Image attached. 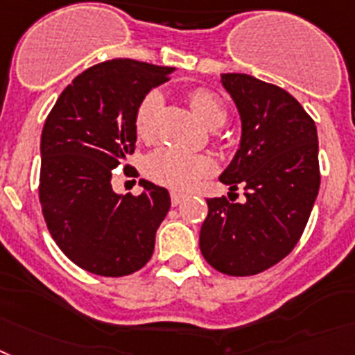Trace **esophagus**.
Instances as JSON below:
<instances>
[{"label": "esophagus", "mask_w": 355, "mask_h": 355, "mask_svg": "<svg viewBox=\"0 0 355 355\" xmlns=\"http://www.w3.org/2000/svg\"><path fill=\"white\" fill-rule=\"evenodd\" d=\"M186 198V195H182V193H171V204L173 205H178L180 202Z\"/></svg>", "instance_id": "esophagus-1"}]
</instances>
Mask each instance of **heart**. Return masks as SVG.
<instances>
[{"label":"heart","instance_id":"obj_1","mask_svg":"<svg viewBox=\"0 0 355 355\" xmlns=\"http://www.w3.org/2000/svg\"><path fill=\"white\" fill-rule=\"evenodd\" d=\"M189 103L205 126L220 128L227 119V110L222 101L205 88H195L189 92ZM162 106V95L160 92L151 90L142 97L135 112V132L141 139H150L155 130V117ZM146 175L153 182L166 186L177 191H187L200 182L202 178L209 177L214 171V162L205 155L187 153L162 146L153 153L148 155L144 162Z\"/></svg>","mask_w":355,"mask_h":355}]
</instances>
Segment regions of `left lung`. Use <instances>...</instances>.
Listing matches in <instances>:
<instances>
[{"instance_id": "8db88e82", "label": "left lung", "mask_w": 355, "mask_h": 355, "mask_svg": "<svg viewBox=\"0 0 355 355\" xmlns=\"http://www.w3.org/2000/svg\"><path fill=\"white\" fill-rule=\"evenodd\" d=\"M233 97L242 139L220 175L245 202L207 198L200 229L205 261L229 276H252L284 260L302 238L320 191L318 132L293 95L247 73H222Z\"/></svg>"}]
</instances>
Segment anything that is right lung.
<instances>
[{
  "mask_svg": "<svg viewBox=\"0 0 355 355\" xmlns=\"http://www.w3.org/2000/svg\"><path fill=\"white\" fill-rule=\"evenodd\" d=\"M175 68L112 59L68 85L44 121L40 202L64 254L81 269L119 278L142 269L171 205L168 189L141 180L133 196L112 189V173L135 151V112Z\"/></svg>",
  "mask_w": 355,
  "mask_h": 355,
  "instance_id": "add662e5",
  "label": "right lung"
}]
</instances>
